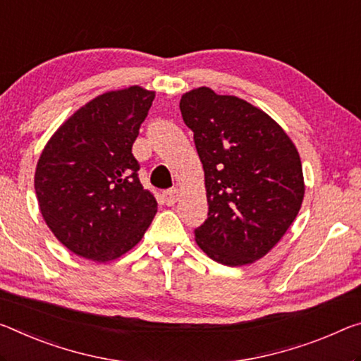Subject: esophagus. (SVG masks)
<instances>
[{"mask_svg":"<svg viewBox=\"0 0 361 361\" xmlns=\"http://www.w3.org/2000/svg\"><path fill=\"white\" fill-rule=\"evenodd\" d=\"M162 197H164V202H165V204H167V205H173L176 201H178L180 191L176 190V188H171V190L164 191Z\"/></svg>","mask_w":361,"mask_h":361,"instance_id":"1","label":"esophagus"}]
</instances>
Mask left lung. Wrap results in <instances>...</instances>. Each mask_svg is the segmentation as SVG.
Listing matches in <instances>:
<instances>
[{"label":"left lung","instance_id":"left-lung-1","mask_svg":"<svg viewBox=\"0 0 361 361\" xmlns=\"http://www.w3.org/2000/svg\"><path fill=\"white\" fill-rule=\"evenodd\" d=\"M192 130L209 214L194 230L212 260L241 267L278 244L299 214L305 186L294 142L265 112L207 87L180 101Z\"/></svg>","mask_w":361,"mask_h":361}]
</instances>
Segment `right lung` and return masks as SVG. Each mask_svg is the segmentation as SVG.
<instances>
[{
    "instance_id": "add662e5",
    "label": "right lung",
    "mask_w": 361,
    "mask_h": 361,
    "mask_svg": "<svg viewBox=\"0 0 361 361\" xmlns=\"http://www.w3.org/2000/svg\"><path fill=\"white\" fill-rule=\"evenodd\" d=\"M154 91H109L90 101L51 136L39 156L35 191L54 236L73 254L118 259L141 241L157 202L138 178L131 154Z\"/></svg>"
}]
</instances>
